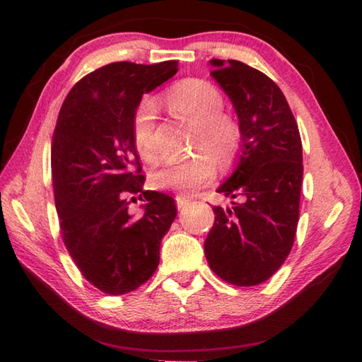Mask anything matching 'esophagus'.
I'll list each match as a JSON object with an SVG mask.
<instances>
[{
	"label": "esophagus",
	"instance_id": "obj_1",
	"mask_svg": "<svg viewBox=\"0 0 362 362\" xmlns=\"http://www.w3.org/2000/svg\"><path fill=\"white\" fill-rule=\"evenodd\" d=\"M175 203H177V207H179V209H185V207L189 203H192V199L187 198V196H183V194H177L175 196Z\"/></svg>",
	"mask_w": 362,
	"mask_h": 362
}]
</instances>
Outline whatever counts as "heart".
I'll use <instances>...</instances> for the list:
<instances>
[{
  "label": "heart",
  "mask_w": 362,
  "mask_h": 362,
  "mask_svg": "<svg viewBox=\"0 0 362 362\" xmlns=\"http://www.w3.org/2000/svg\"><path fill=\"white\" fill-rule=\"evenodd\" d=\"M166 100L175 115L199 126L194 150L204 153L159 170L153 175V183L158 188L188 193L212 180L216 174L212 157L223 168L236 161L243 148V131L235 119L223 115L225 100L222 93L203 79H188L174 86L168 90ZM156 119V102L145 97L134 113L132 134L140 156L148 163H158L161 158Z\"/></svg>",
  "instance_id": "1"
}]
</instances>
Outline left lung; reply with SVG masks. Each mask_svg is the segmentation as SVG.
<instances>
[{
  "mask_svg": "<svg viewBox=\"0 0 362 362\" xmlns=\"http://www.w3.org/2000/svg\"><path fill=\"white\" fill-rule=\"evenodd\" d=\"M212 78L235 107L243 148L235 173L217 192L216 222L204 252L212 272L235 286L262 284L278 272L296 238L303 177L302 140L283 90L240 60L212 59Z\"/></svg>",
  "mask_w": 362,
  "mask_h": 362,
  "instance_id": "obj_1",
  "label": "left lung"
}]
</instances>
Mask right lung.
Returning <instances> with one entry per match:
<instances>
[{
    "label": "right lung",
    "instance_id": "1",
    "mask_svg": "<svg viewBox=\"0 0 362 362\" xmlns=\"http://www.w3.org/2000/svg\"><path fill=\"white\" fill-rule=\"evenodd\" d=\"M177 65L100 66L73 86L54 129L51 169L64 244L83 276L110 296L136 291L153 276L177 216L173 196L144 189L132 134L142 95L173 78ZM136 194L146 199L139 218L127 201Z\"/></svg>",
    "mask_w": 362,
    "mask_h": 362
}]
</instances>
